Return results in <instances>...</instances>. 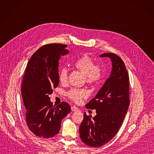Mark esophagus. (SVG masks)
Wrapping results in <instances>:
<instances>
[{
  "label": "esophagus",
  "instance_id": "esophagus-1",
  "mask_svg": "<svg viewBox=\"0 0 154 154\" xmlns=\"http://www.w3.org/2000/svg\"><path fill=\"white\" fill-rule=\"evenodd\" d=\"M71 109H72V111H79V108H77V107L75 106H72V107H71Z\"/></svg>",
  "mask_w": 154,
  "mask_h": 154
}]
</instances>
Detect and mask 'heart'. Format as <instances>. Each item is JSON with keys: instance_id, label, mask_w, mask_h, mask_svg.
<instances>
[{"instance_id": "obj_1", "label": "heart", "mask_w": 154, "mask_h": 154, "mask_svg": "<svg viewBox=\"0 0 154 154\" xmlns=\"http://www.w3.org/2000/svg\"><path fill=\"white\" fill-rule=\"evenodd\" d=\"M73 66L85 75V80L88 84H96L103 77V70L101 67L98 65H95L94 60L87 54L75 60ZM59 80L63 85H66L68 82V70L66 68H63L60 70ZM67 95L75 103H79L83 98L87 97L88 94L84 90L74 88L69 90L67 93Z\"/></svg>"}]
</instances>
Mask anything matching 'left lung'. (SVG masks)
I'll return each instance as SVG.
<instances>
[{
    "label": "left lung",
    "instance_id": "1",
    "mask_svg": "<svg viewBox=\"0 0 154 154\" xmlns=\"http://www.w3.org/2000/svg\"><path fill=\"white\" fill-rule=\"evenodd\" d=\"M112 62L109 77L94 98L85 105L87 109H96L94 118L84 112L79 128L80 137L84 144L98 147L111 140L120 128L129 106V79L121 58L111 53H103Z\"/></svg>",
    "mask_w": 154,
    "mask_h": 154
}]
</instances>
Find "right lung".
Wrapping results in <instances>:
<instances>
[{
	"mask_svg": "<svg viewBox=\"0 0 154 154\" xmlns=\"http://www.w3.org/2000/svg\"><path fill=\"white\" fill-rule=\"evenodd\" d=\"M67 46L60 43L43 46L31 57L25 69L22 95L26 109V122L39 137L48 139L58 134L61 121L71 111L64 101L53 106L49 97L58 86L59 60L69 53Z\"/></svg>",
	"mask_w": 154,
	"mask_h": 154,
	"instance_id": "1",
	"label": "right lung"
}]
</instances>
